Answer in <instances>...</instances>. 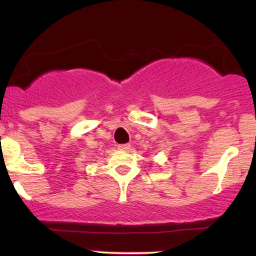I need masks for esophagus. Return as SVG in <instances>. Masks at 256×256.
<instances>
[{
	"label": "esophagus",
	"instance_id": "34e87169",
	"mask_svg": "<svg viewBox=\"0 0 256 256\" xmlns=\"http://www.w3.org/2000/svg\"><path fill=\"white\" fill-rule=\"evenodd\" d=\"M118 148L120 149V150H124V152H126V150H128V149L131 148V146L128 144V143H126V144H119V146H118Z\"/></svg>",
	"mask_w": 256,
	"mask_h": 256
}]
</instances>
